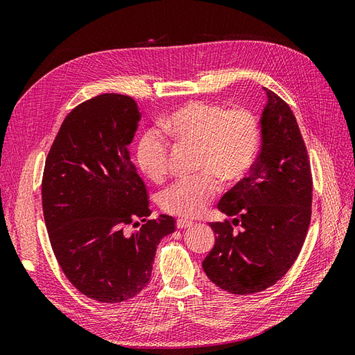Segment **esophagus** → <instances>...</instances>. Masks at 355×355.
Segmentation results:
<instances>
[{
    "label": "esophagus",
    "instance_id": "1",
    "mask_svg": "<svg viewBox=\"0 0 355 355\" xmlns=\"http://www.w3.org/2000/svg\"><path fill=\"white\" fill-rule=\"evenodd\" d=\"M176 227H178L179 230H185V228L192 227V222L188 220V219H178V220H176Z\"/></svg>",
    "mask_w": 355,
    "mask_h": 355
}]
</instances>
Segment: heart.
I'll return each instance as SVG.
<instances>
[{"label": "heart", "mask_w": 355, "mask_h": 355, "mask_svg": "<svg viewBox=\"0 0 355 355\" xmlns=\"http://www.w3.org/2000/svg\"><path fill=\"white\" fill-rule=\"evenodd\" d=\"M159 128L175 144L197 146L196 170L201 173L179 179L159 194L161 209L175 216H198L220 191L219 178L225 182L241 179L259 151V121L244 108L225 111L219 105L191 102L166 115ZM135 159L146 178L163 179L168 163V144L163 135L154 128L142 133Z\"/></svg>", "instance_id": "heart-1"}]
</instances>
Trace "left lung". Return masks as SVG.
<instances>
[{
	"mask_svg": "<svg viewBox=\"0 0 355 355\" xmlns=\"http://www.w3.org/2000/svg\"><path fill=\"white\" fill-rule=\"evenodd\" d=\"M261 153L218 209L240 223L211 222L214 245L202 261L210 282L234 295L257 293L290 270L305 241L313 202L306 146L290 106L263 89Z\"/></svg>",
	"mask_w": 355,
	"mask_h": 355,
	"instance_id": "8db88e82",
	"label": "left lung"
}]
</instances>
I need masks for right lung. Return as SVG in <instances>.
I'll use <instances>...</instances> for the list:
<instances>
[{
	"label": "right lung",
	"mask_w": 355,
	"mask_h": 355,
	"mask_svg": "<svg viewBox=\"0 0 355 355\" xmlns=\"http://www.w3.org/2000/svg\"><path fill=\"white\" fill-rule=\"evenodd\" d=\"M139 120L137 103L124 94L105 93L78 105L63 120L42 175L51 249L68 280L99 302H123L141 292L157 245L175 232L168 214L146 220L148 194L128 149ZM130 223L141 228L127 233Z\"/></svg>",
	"instance_id": "right-lung-1"
}]
</instances>
